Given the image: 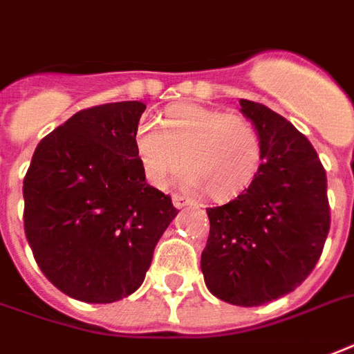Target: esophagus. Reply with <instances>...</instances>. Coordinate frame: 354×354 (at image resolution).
I'll return each instance as SVG.
<instances>
[{
	"instance_id": "esophagus-1",
	"label": "esophagus",
	"mask_w": 354,
	"mask_h": 354,
	"mask_svg": "<svg viewBox=\"0 0 354 354\" xmlns=\"http://www.w3.org/2000/svg\"><path fill=\"white\" fill-rule=\"evenodd\" d=\"M172 204H174V207H185V205L191 204V200L185 198V196H180V194H172Z\"/></svg>"
}]
</instances>
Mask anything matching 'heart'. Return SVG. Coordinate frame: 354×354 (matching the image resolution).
<instances>
[{
  "instance_id": "1",
  "label": "heart",
  "mask_w": 354,
  "mask_h": 354,
  "mask_svg": "<svg viewBox=\"0 0 354 354\" xmlns=\"http://www.w3.org/2000/svg\"><path fill=\"white\" fill-rule=\"evenodd\" d=\"M133 149L149 183L163 187L183 163L182 187L205 189L213 200L246 191L263 160V141L252 119L191 102L167 108L160 128L141 119Z\"/></svg>"
}]
</instances>
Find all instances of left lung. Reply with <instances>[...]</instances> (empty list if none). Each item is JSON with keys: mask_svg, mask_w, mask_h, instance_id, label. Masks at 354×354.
Wrapping results in <instances>:
<instances>
[{"mask_svg": "<svg viewBox=\"0 0 354 354\" xmlns=\"http://www.w3.org/2000/svg\"><path fill=\"white\" fill-rule=\"evenodd\" d=\"M263 141L252 185L207 207L209 236L202 274L209 292L239 307L290 294L313 272L330 227L327 176L316 150L283 115L241 99Z\"/></svg>", "mask_w": 354, "mask_h": 354, "instance_id": "left-lung-1", "label": "left lung"}]
</instances>
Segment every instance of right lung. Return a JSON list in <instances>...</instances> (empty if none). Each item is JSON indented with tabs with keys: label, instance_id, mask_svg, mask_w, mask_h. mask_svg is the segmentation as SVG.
I'll return each mask as SVG.
<instances>
[{
	"label": "right lung",
	"instance_id": "add662e5",
	"mask_svg": "<svg viewBox=\"0 0 354 354\" xmlns=\"http://www.w3.org/2000/svg\"><path fill=\"white\" fill-rule=\"evenodd\" d=\"M139 101L86 108L47 133L24 178V227L58 290L113 303L141 286L160 236L178 215L145 180L133 132Z\"/></svg>",
	"mask_w": 354,
	"mask_h": 354
}]
</instances>
